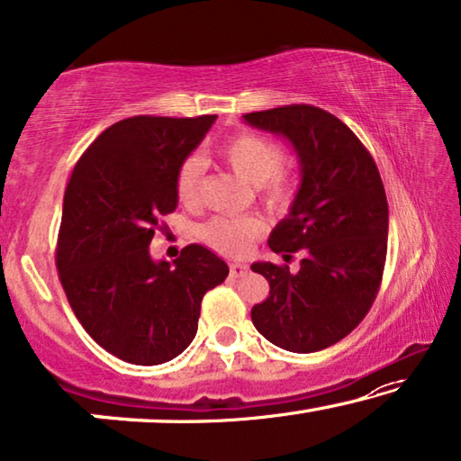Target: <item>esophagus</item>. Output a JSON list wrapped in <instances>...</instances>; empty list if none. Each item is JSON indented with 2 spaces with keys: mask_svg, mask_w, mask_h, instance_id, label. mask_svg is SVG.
Masks as SVG:
<instances>
[{
  "mask_svg": "<svg viewBox=\"0 0 461 461\" xmlns=\"http://www.w3.org/2000/svg\"><path fill=\"white\" fill-rule=\"evenodd\" d=\"M230 276H245L248 275V267H245V264H241V262H230Z\"/></svg>",
  "mask_w": 461,
  "mask_h": 461,
  "instance_id": "1",
  "label": "esophagus"
}]
</instances>
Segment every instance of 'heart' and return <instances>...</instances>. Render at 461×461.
Listing matches in <instances>:
<instances>
[{
	"label": "heart",
	"mask_w": 461,
	"mask_h": 461,
	"mask_svg": "<svg viewBox=\"0 0 461 461\" xmlns=\"http://www.w3.org/2000/svg\"><path fill=\"white\" fill-rule=\"evenodd\" d=\"M220 159L248 185L256 186L258 199L268 210L281 212L292 203L295 176L285 163V150L276 140L256 131H241L226 140L218 150ZM203 166L197 157H186L176 169V197L182 205H194L201 194ZM260 235V224L254 218L216 216L201 224L199 237L212 249L226 256H241Z\"/></svg>",
	"instance_id": "obj_1"
}]
</instances>
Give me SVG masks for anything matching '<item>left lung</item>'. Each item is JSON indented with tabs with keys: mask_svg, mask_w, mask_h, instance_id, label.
I'll use <instances>...</instances> for the list:
<instances>
[{
	"mask_svg": "<svg viewBox=\"0 0 461 461\" xmlns=\"http://www.w3.org/2000/svg\"><path fill=\"white\" fill-rule=\"evenodd\" d=\"M258 130L285 136L300 159L302 185L268 248L287 264L256 262L268 298L251 308L256 330L289 352L339 342L365 319L382 285L388 201L374 157L348 125L311 104L243 115Z\"/></svg>",
	"mask_w": 461,
	"mask_h": 461,
	"instance_id": "8db88e82",
	"label": "left lung"
}]
</instances>
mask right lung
<instances>
[{
    "instance_id": "obj_1",
    "label": "right lung",
    "mask_w": 461,
    "mask_h": 461,
    "mask_svg": "<svg viewBox=\"0 0 461 461\" xmlns=\"http://www.w3.org/2000/svg\"><path fill=\"white\" fill-rule=\"evenodd\" d=\"M216 115H138L106 128L75 166L65 191L56 268L75 317L96 344L134 365L178 357L197 333L201 300L229 275L191 243L153 262L149 245L178 205L176 169Z\"/></svg>"
}]
</instances>
